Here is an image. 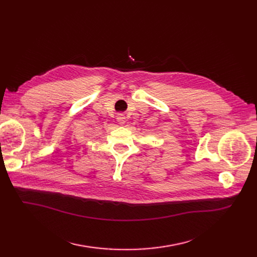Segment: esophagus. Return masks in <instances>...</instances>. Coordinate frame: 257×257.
I'll use <instances>...</instances> for the list:
<instances>
[{"mask_svg":"<svg viewBox=\"0 0 257 257\" xmlns=\"http://www.w3.org/2000/svg\"><path fill=\"white\" fill-rule=\"evenodd\" d=\"M116 119H117V121H118L120 125H123V124L126 123V117H125V115L123 113H118Z\"/></svg>","mask_w":257,"mask_h":257,"instance_id":"1","label":"esophagus"}]
</instances>
